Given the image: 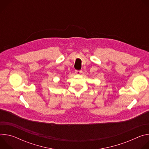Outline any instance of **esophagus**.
I'll list each match as a JSON object with an SVG mask.
<instances>
[{
    "instance_id": "1",
    "label": "esophagus",
    "mask_w": 149,
    "mask_h": 149,
    "mask_svg": "<svg viewBox=\"0 0 149 149\" xmlns=\"http://www.w3.org/2000/svg\"><path fill=\"white\" fill-rule=\"evenodd\" d=\"M81 72H82L81 70H75V74H77V75L80 74Z\"/></svg>"
}]
</instances>
